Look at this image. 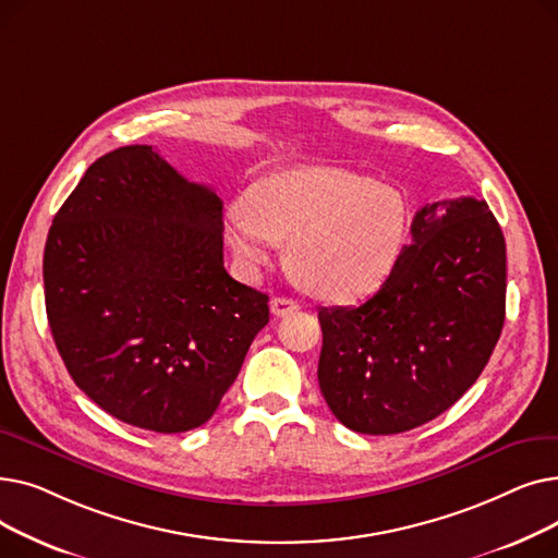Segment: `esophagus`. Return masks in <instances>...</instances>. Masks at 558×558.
Returning <instances> with one entry per match:
<instances>
[{
    "instance_id": "esophagus-1",
    "label": "esophagus",
    "mask_w": 558,
    "mask_h": 558,
    "mask_svg": "<svg viewBox=\"0 0 558 558\" xmlns=\"http://www.w3.org/2000/svg\"><path fill=\"white\" fill-rule=\"evenodd\" d=\"M299 310V303L294 299H287V296H276L271 299V314L274 316H287L291 312Z\"/></svg>"
}]
</instances>
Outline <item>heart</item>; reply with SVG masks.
<instances>
[{
  "instance_id": "obj_1",
  "label": "heart",
  "mask_w": 558,
  "mask_h": 558,
  "mask_svg": "<svg viewBox=\"0 0 558 558\" xmlns=\"http://www.w3.org/2000/svg\"><path fill=\"white\" fill-rule=\"evenodd\" d=\"M407 230L409 210L398 190L330 167L276 171L223 217L226 242L246 271L267 267L271 248L289 244L291 269L312 294L332 303H353L383 284Z\"/></svg>"
}]
</instances>
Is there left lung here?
<instances>
[{"mask_svg":"<svg viewBox=\"0 0 558 558\" xmlns=\"http://www.w3.org/2000/svg\"><path fill=\"white\" fill-rule=\"evenodd\" d=\"M507 246L486 201L427 203L366 303L320 307L318 387L360 434H400L450 409L502 335Z\"/></svg>","mask_w":558,"mask_h":558,"instance_id":"1","label":"left lung"}]
</instances>
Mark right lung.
<instances>
[{"label": "right lung", "mask_w": 558, "mask_h": 558, "mask_svg": "<svg viewBox=\"0 0 558 558\" xmlns=\"http://www.w3.org/2000/svg\"><path fill=\"white\" fill-rule=\"evenodd\" d=\"M43 278L76 387L158 434L208 421L269 324V296L223 269L221 198L146 144L87 167L53 217Z\"/></svg>", "instance_id": "obj_1"}]
</instances>
